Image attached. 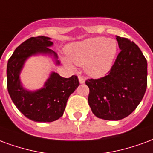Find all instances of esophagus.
Here are the masks:
<instances>
[{
  "instance_id": "esophagus-1",
  "label": "esophagus",
  "mask_w": 153,
  "mask_h": 153,
  "mask_svg": "<svg viewBox=\"0 0 153 153\" xmlns=\"http://www.w3.org/2000/svg\"><path fill=\"white\" fill-rule=\"evenodd\" d=\"M78 79H79V82L82 84V83H84L85 81V79L84 78V76H78Z\"/></svg>"
}]
</instances>
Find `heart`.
I'll return each mask as SVG.
<instances>
[{"instance_id": "b5f03b06", "label": "heart", "mask_w": 153, "mask_h": 153, "mask_svg": "<svg viewBox=\"0 0 153 153\" xmlns=\"http://www.w3.org/2000/svg\"><path fill=\"white\" fill-rule=\"evenodd\" d=\"M117 51V41L106 37L89 38L66 47L68 59L76 65L85 66L87 74L94 77H101L111 70ZM67 64L72 67L68 61Z\"/></svg>"}]
</instances>
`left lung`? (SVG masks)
Wrapping results in <instances>:
<instances>
[{
	"mask_svg": "<svg viewBox=\"0 0 153 153\" xmlns=\"http://www.w3.org/2000/svg\"><path fill=\"white\" fill-rule=\"evenodd\" d=\"M121 52L108 74L88 79V102L97 117L118 121L135 110L147 89L148 63L139 46L117 36Z\"/></svg>",
	"mask_w": 153,
	"mask_h": 153,
	"instance_id": "8db88e82",
	"label": "left lung"
}]
</instances>
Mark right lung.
Returning a JSON list of instances; mask_svg holds the SVG:
<instances>
[{
    "label": "right lung",
    "instance_id": "obj_1",
    "mask_svg": "<svg viewBox=\"0 0 153 153\" xmlns=\"http://www.w3.org/2000/svg\"><path fill=\"white\" fill-rule=\"evenodd\" d=\"M51 45L49 37H31L15 49L7 63V89L11 100L27 118L36 122H52L61 117L69 96L80 85L76 76L64 78L53 72L40 90L29 91L23 87L19 75L27 58L50 54L59 64L55 52L49 48Z\"/></svg>",
    "mask_w": 153,
    "mask_h": 153
}]
</instances>
